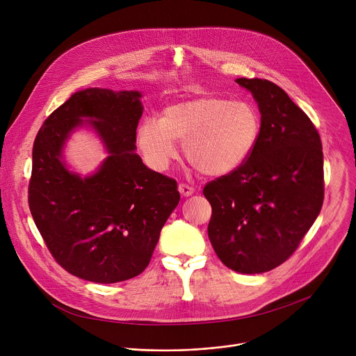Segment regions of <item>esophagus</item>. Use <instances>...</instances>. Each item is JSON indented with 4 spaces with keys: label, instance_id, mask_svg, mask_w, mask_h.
<instances>
[{
    "label": "esophagus",
    "instance_id": "obj_1",
    "mask_svg": "<svg viewBox=\"0 0 356 356\" xmlns=\"http://www.w3.org/2000/svg\"><path fill=\"white\" fill-rule=\"evenodd\" d=\"M179 191H180L181 195L188 197V195H191V194L194 193V187H191V186H188V184H186V183H180V184H179Z\"/></svg>",
    "mask_w": 356,
    "mask_h": 356
}]
</instances>
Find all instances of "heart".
I'll return each instance as SVG.
<instances>
[{
	"label": "heart",
	"instance_id": "b5f03b06",
	"mask_svg": "<svg viewBox=\"0 0 356 356\" xmlns=\"http://www.w3.org/2000/svg\"><path fill=\"white\" fill-rule=\"evenodd\" d=\"M262 129L258 108L248 101L201 95L173 103L162 118H145L136 140L145 162L166 170L183 142L186 159L204 176H225L239 169L255 150Z\"/></svg>",
	"mask_w": 356,
	"mask_h": 356
}]
</instances>
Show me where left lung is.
<instances>
[{
	"label": "left lung",
	"mask_w": 356,
	"mask_h": 356,
	"mask_svg": "<svg viewBox=\"0 0 356 356\" xmlns=\"http://www.w3.org/2000/svg\"><path fill=\"white\" fill-rule=\"evenodd\" d=\"M258 103L262 129L249 159L204 186L213 214L209 238L220 261L239 273L269 272L287 261L324 201L323 145L312 120L283 88L236 79Z\"/></svg>",
	"instance_id": "8db88e82"
}]
</instances>
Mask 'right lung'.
I'll use <instances>...</instances> for the list:
<instances>
[{
    "instance_id": "1",
    "label": "right lung",
    "mask_w": 356,
    "mask_h": 356,
    "mask_svg": "<svg viewBox=\"0 0 356 356\" xmlns=\"http://www.w3.org/2000/svg\"><path fill=\"white\" fill-rule=\"evenodd\" d=\"M139 91L74 92L39 129L32 152L29 210L49 252L70 275L118 283L140 275L180 200L177 183L147 169L135 154L143 107ZM83 118L111 156L81 179L61 162V149Z\"/></svg>"
}]
</instances>
